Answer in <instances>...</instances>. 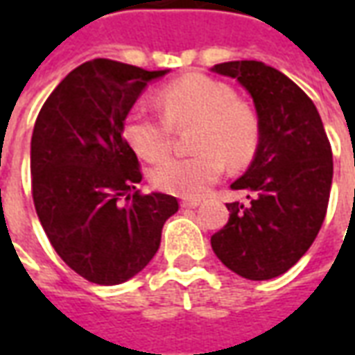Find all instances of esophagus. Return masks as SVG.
<instances>
[{
	"label": "esophagus",
	"instance_id": "obj_1",
	"mask_svg": "<svg viewBox=\"0 0 355 355\" xmlns=\"http://www.w3.org/2000/svg\"><path fill=\"white\" fill-rule=\"evenodd\" d=\"M180 207H184V209L200 207V200H182L180 201Z\"/></svg>",
	"mask_w": 355,
	"mask_h": 355
}]
</instances>
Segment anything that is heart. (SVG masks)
I'll use <instances>...</instances> for the list:
<instances>
[{
  "instance_id": "heart-1",
  "label": "heart",
  "mask_w": 355,
  "mask_h": 355,
  "mask_svg": "<svg viewBox=\"0 0 355 355\" xmlns=\"http://www.w3.org/2000/svg\"><path fill=\"white\" fill-rule=\"evenodd\" d=\"M155 104L163 117L135 110L123 125L127 144L142 159H163L171 152L173 129L196 127V154L171 157L152 171L150 180L157 190L198 198L223 177L226 163L238 169L253 159L261 142V123L230 85L203 73H188L165 83L155 93Z\"/></svg>"
}]
</instances>
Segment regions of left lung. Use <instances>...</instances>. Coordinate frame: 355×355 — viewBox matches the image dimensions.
I'll return each instance as SVG.
<instances>
[{
    "instance_id": "left-lung-1",
    "label": "left lung",
    "mask_w": 355,
    "mask_h": 355,
    "mask_svg": "<svg viewBox=\"0 0 355 355\" xmlns=\"http://www.w3.org/2000/svg\"><path fill=\"white\" fill-rule=\"evenodd\" d=\"M253 96L261 142L245 175L230 186L249 203H226L230 218L211 247L224 266L262 282L285 274L310 249L327 213L333 152L310 96L257 60L213 66Z\"/></svg>"
}]
</instances>
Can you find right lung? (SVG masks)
I'll return each mask as SVG.
<instances>
[{"mask_svg": "<svg viewBox=\"0 0 355 355\" xmlns=\"http://www.w3.org/2000/svg\"><path fill=\"white\" fill-rule=\"evenodd\" d=\"M165 73L94 58L58 83L35 119V213L58 257L91 283L117 285L139 274L178 211L177 198L137 190L140 163L123 139L142 89Z\"/></svg>", "mask_w": 355, "mask_h": 355, "instance_id": "obj_1", "label": "right lung"}]
</instances>
